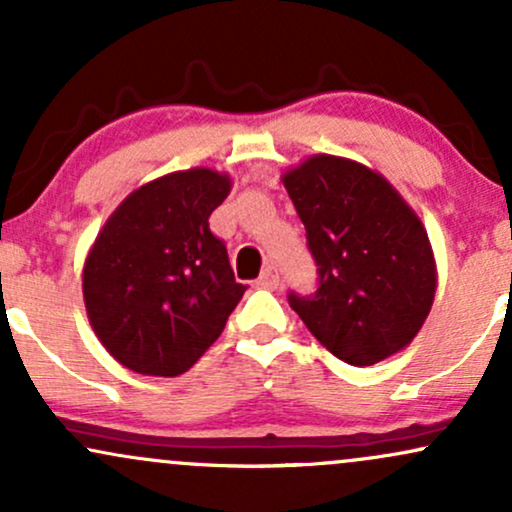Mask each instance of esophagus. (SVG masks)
Instances as JSON below:
<instances>
[{
    "mask_svg": "<svg viewBox=\"0 0 512 512\" xmlns=\"http://www.w3.org/2000/svg\"><path fill=\"white\" fill-rule=\"evenodd\" d=\"M281 284V276L276 272V267H264V272L260 274V279H257V286H262V289H279Z\"/></svg>",
    "mask_w": 512,
    "mask_h": 512,
    "instance_id": "esophagus-1",
    "label": "esophagus"
}]
</instances>
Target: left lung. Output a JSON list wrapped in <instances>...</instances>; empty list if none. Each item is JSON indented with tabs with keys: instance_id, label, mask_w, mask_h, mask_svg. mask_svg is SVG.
I'll return each instance as SVG.
<instances>
[{
	"instance_id": "8db88e82",
	"label": "left lung",
	"mask_w": 512,
	"mask_h": 512,
	"mask_svg": "<svg viewBox=\"0 0 512 512\" xmlns=\"http://www.w3.org/2000/svg\"><path fill=\"white\" fill-rule=\"evenodd\" d=\"M317 264V289L289 305L330 354L373 366L407 346L436 293V262L419 216L383 175L313 156L284 175Z\"/></svg>"
}]
</instances>
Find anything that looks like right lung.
<instances>
[{
  "instance_id": "right-lung-1",
  "label": "right lung",
  "mask_w": 512,
  "mask_h": 512,
  "mask_svg": "<svg viewBox=\"0 0 512 512\" xmlns=\"http://www.w3.org/2000/svg\"><path fill=\"white\" fill-rule=\"evenodd\" d=\"M228 192V175L209 168L146 182L115 209L88 252V320L110 356L134 373L175 378L190 370L248 289L209 228Z\"/></svg>"
}]
</instances>
